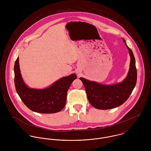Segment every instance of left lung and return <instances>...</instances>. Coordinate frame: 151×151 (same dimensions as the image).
<instances>
[{"label": "left lung", "mask_w": 151, "mask_h": 151, "mask_svg": "<svg viewBox=\"0 0 151 151\" xmlns=\"http://www.w3.org/2000/svg\"><path fill=\"white\" fill-rule=\"evenodd\" d=\"M123 40L129 52L130 65L128 74L122 82L105 85L80 78L85 87L89 103L96 109L107 110L120 106L128 99L136 85L137 72L135 58L124 39Z\"/></svg>", "instance_id": "obj_1"}]
</instances>
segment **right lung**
I'll use <instances>...</instances> for the list:
<instances>
[{"label":"right lung","instance_id":"obj_1","mask_svg":"<svg viewBox=\"0 0 151 151\" xmlns=\"http://www.w3.org/2000/svg\"><path fill=\"white\" fill-rule=\"evenodd\" d=\"M14 71L16 89L22 101L30 110L40 113H55L61 111L65 105L67 91L77 78L75 74H71L46 88H29L22 78L19 57L14 63Z\"/></svg>","mask_w":151,"mask_h":151}]
</instances>
